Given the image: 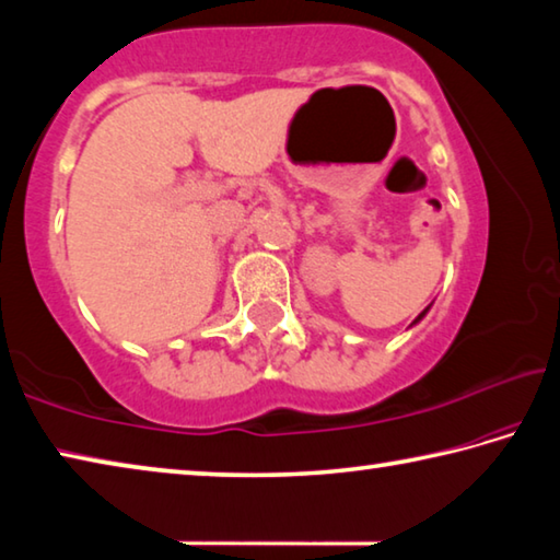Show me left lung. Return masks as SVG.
I'll return each mask as SVG.
<instances>
[{"mask_svg":"<svg viewBox=\"0 0 560 560\" xmlns=\"http://www.w3.org/2000/svg\"><path fill=\"white\" fill-rule=\"evenodd\" d=\"M428 311H430V308H424V311H422V314H420V316H417V318H415V324H417V320H420V318H422V316H424V314H428Z\"/></svg>","mask_w":560,"mask_h":560,"instance_id":"obj_1","label":"left lung"}]
</instances>
